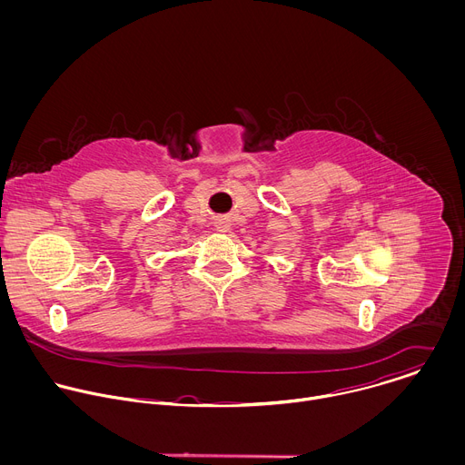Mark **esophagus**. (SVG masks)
<instances>
[{"label": "esophagus", "instance_id": "1", "mask_svg": "<svg viewBox=\"0 0 465 465\" xmlns=\"http://www.w3.org/2000/svg\"><path fill=\"white\" fill-rule=\"evenodd\" d=\"M215 226H217V230H219V232H226L230 224H228L226 221H217V224H215Z\"/></svg>", "mask_w": 465, "mask_h": 465}]
</instances>
